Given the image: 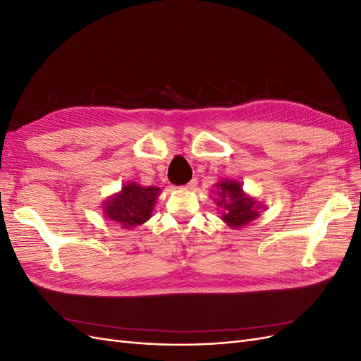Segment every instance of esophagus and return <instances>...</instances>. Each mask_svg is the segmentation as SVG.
I'll list each match as a JSON object with an SVG mask.
<instances>
[{"mask_svg":"<svg viewBox=\"0 0 361 361\" xmlns=\"http://www.w3.org/2000/svg\"><path fill=\"white\" fill-rule=\"evenodd\" d=\"M195 185H197V179H191L188 183H185V188H187V190H192L194 187H195Z\"/></svg>","mask_w":361,"mask_h":361,"instance_id":"34e87169","label":"esophagus"}]
</instances>
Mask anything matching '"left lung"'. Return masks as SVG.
Instances as JSON below:
<instances>
[{
    "label": "left lung",
    "mask_w": 361,
    "mask_h": 361,
    "mask_svg": "<svg viewBox=\"0 0 361 361\" xmlns=\"http://www.w3.org/2000/svg\"><path fill=\"white\" fill-rule=\"evenodd\" d=\"M216 204L221 206L223 220L232 227H241L257 216V206L253 199L243 192L239 182L224 180L216 185Z\"/></svg>",
    "instance_id": "left-lung-1"
}]
</instances>
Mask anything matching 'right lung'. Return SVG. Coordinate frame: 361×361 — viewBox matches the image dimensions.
<instances>
[{
  "mask_svg": "<svg viewBox=\"0 0 361 361\" xmlns=\"http://www.w3.org/2000/svg\"><path fill=\"white\" fill-rule=\"evenodd\" d=\"M158 194V187L128 183L122 188V192L105 203L104 209L111 221L125 228H133L149 220Z\"/></svg>",
  "mask_w": 361,
  "mask_h": 361,
  "instance_id": "1",
  "label": "right lung"
}]
</instances>
